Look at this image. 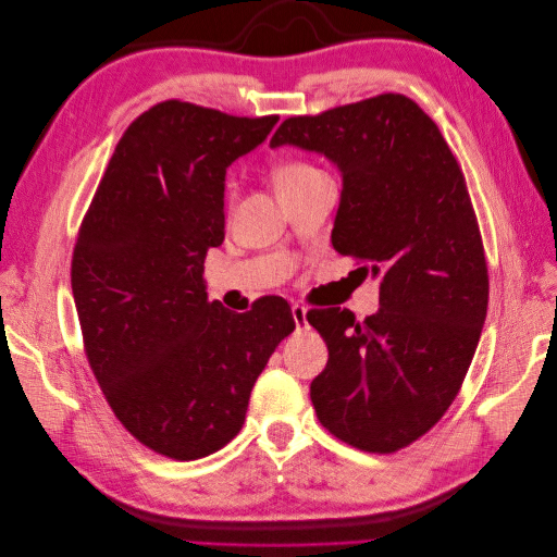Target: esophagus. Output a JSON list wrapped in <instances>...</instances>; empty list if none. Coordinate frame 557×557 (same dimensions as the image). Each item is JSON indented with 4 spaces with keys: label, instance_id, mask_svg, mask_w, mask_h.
<instances>
[{
    "label": "esophagus",
    "instance_id": "obj_1",
    "mask_svg": "<svg viewBox=\"0 0 557 557\" xmlns=\"http://www.w3.org/2000/svg\"><path fill=\"white\" fill-rule=\"evenodd\" d=\"M293 318L297 330H309V320H307V307L305 305H293Z\"/></svg>",
    "mask_w": 557,
    "mask_h": 557
}]
</instances>
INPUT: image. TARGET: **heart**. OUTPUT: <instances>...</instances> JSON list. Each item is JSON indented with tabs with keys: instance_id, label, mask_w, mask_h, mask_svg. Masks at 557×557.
Instances as JSON below:
<instances>
[{
	"instance_id": "b5f03b06",
	"label": "heart",
	"mask_w": 557,
	"mask_h": 557,
	"mask_svg": "<svg viewBox=\"0 0 557 557\" xmlns=\"http://www.w3.org/2000/svg\"><path fill=\"white\" fill-rule=\"evenodd\" d=\"M318 174H323V172L315 170L313 164H309L305 160H285L274 170V183H276V188H283V185L307 181V178H313Z\"/></svg>"
}]
</instances>
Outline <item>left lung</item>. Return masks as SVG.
Segmentation results:
<instances>
[{
    "mask_svg": "<svg viewBox=\"0 0 557 557\" xmlns=\"http://www.w3.org/2000/svg\"><path fill=\"white\" fill-rule=\"evenodd\" d=\"M272 148L323 153L342 172L332 246L381 281V309L309 311L327 367L320 423L367 453L416 442L458 397L487 311V264L458 160L413 99L385 92L283 121Z\"/></svg>",
    "mask_w": 557,
    "mask_h": 557,
    "instance_id": "obj_1",
    "label": "left lung"
}]
</instances>
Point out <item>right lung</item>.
Wrapping results in <instances>:
<instances>
[{"label": "right lung", "mask_w": 557, "mask_h": 557, "mask_svg": "<svg viewBox=\"0 0 557 557\" xmlns=\"http://www.w3.org/2000/svg\"><path fill=\"white\" fill-rule=\"evenodd\" d=\"M278 115L239 117L178 99L150 107L117 141L72 258L92 374L123 428L172 460L239 434L250 391L295 330L288 301L248 313L207 299V250L225 239V172Z\"/></svg>", "instance_id": "add662e5"}]
</instances>
